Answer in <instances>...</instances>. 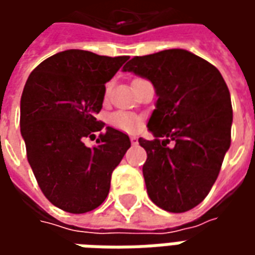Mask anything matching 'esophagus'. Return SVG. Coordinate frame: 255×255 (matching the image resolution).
Returning <instances> with one entry per match:
<instances>
[{
    "label": "esophagus",
    "mask_w": 255,
    "mask_h": 255,
    "mask_svg": "<svg viewBox=\"0 0 255 255\" xmlns=\"http://www.w3.org/2000/svg\"><path fill=\"white\" fill-rule=\"evenodd\" d=\"M131 143L138 144V138L136 136H131Z\"/></svg>",
    "instance_id": "esophagus-1"
}]
</instances>
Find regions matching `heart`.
Segmentation results:
<instances>
[{
	"mask_svg": "<svg viewBox=\"0 0 255 255\" xmlns=\"http://www.w3.org/2000/svg\"><path fill=\"white\" fill-rule=\"evenodd\" d=\"M111 123L113 127L126 132H135L140 127V123L136 117L123 113V112H117L115 115H112Z\"/></svg>",
	"mask_w": 255,
	"mask_h": 255,
	"instance_id": "b5f03b06",
	"label": "heart"
}]
</instances>
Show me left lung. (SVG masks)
Here are the masks:
<instances>
[{"mask_svg":"<svg viewBox=\"0 0 255 255\" xmlns=\"http://www.w3.org/2000/svg\"><path fill=\"white\" fill-rule=\"evenodd\" d=\"M123 69L149 79L158 95L147 123L155 139H139L150 199L172 213L191 210L206 198L230 149V90L217 68L183 49L136 56Z\"/></svg>","mask_w":255,"mask_h":255,"instance_id":"obj_1","label":"left lung"}]
</instances>
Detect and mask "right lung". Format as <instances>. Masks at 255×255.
Returning <instances> with one entry per match:
<instances>
[{
    "label": "right lung",
    "mask_w": 255,
    "mask_h": 255,
    "mask_svg": "<svg viewBox=\"0 0 255 255\" xmlns=\"http://www.w3.org/2000/svg\"><path fill=\"white\" fill-rule=\"evenodd\" d=\"M128 56L108 57L71 49L42 61L30 73L20 101V131L27 160L43 195L69 213H86L105 201L112 172L131 142L106 127L94 147L84 138L104 128L105 83Z\"/></svg>",
    "instance_id": "1"
}]
</instances>
